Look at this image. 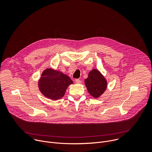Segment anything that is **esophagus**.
Instances as JSON below:
<instances>
[{
  "mask_svg": "<svg viewBox=\"0 0 152 152\" xmlns=\"http://www.w3.org/2000/svg\"><path fill=\"white\" fill-rule=\"evenodd\" d=\"M75 81H76V82L77 83H81V80H80V79H76L75 80Z\"/></svg>",
  "mask_w": 152,
  "mask_h": 152,
  "instance_id": "34e87169",
  "label": "esophagus"
}]
</instances>
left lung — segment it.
<instances>
[{"label":"left lung","instance_id":"1","mask_svg":"<svg viewBox=\"0 0 152 152\" xmlns=\"http://www.w3.org/2000/svg\"><path fill=\"white\" fill-rule=\"evenodd\" d=\"M85 85L89 93L94 98L99 97L106 89L107 82L99 71L92 70L85 80Z\"/></svg>","mask_w":152,"mask_h":152}]
</instances>
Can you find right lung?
I'll use <instances>...</instances> for the list:
<instances>
[{
    "instance_id": "obj_1",
    "label": "right lung",
    "mask_w": 152,
    "mask_h": 152,
    "mask_svg": "<svg viewBox=\"0 0 152 152\" xmlns=\"http://www.w3.org/2000/svg\"><path fill=\"white\" fill-rule=\"evenodd\" d=\"M72 83L73 81L68 76L62 72L48 69L42 72L38 86L45 96L56 100L64 96L68 86Z\"/></svg>"
}]
</instances>
